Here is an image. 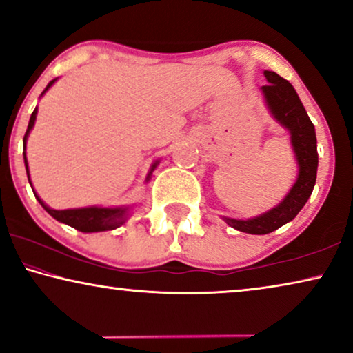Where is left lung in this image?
Wrapping results in <instances>:
<instances>
[{"label": "left lung", "instance_id": "1", "mask_svg": "<svg viewBox=\"0 0 353 353\" xmlns=\"http://www.w3.org/2000/svg\"><path fill=\"white\" fill-rule=\"evenodd\" d=\"M263 75L268 81V85L262 86L265 105L274 122L288 130L299 172L297 180L288 194L270 210L245 220L221 216L231 228L249 234H268L296 219L312 196L318 168L315 127L296 90L288 80L272 70H265Z\"/></svg>", "mask_w": 353, "mask_h": 353}]
</instances>
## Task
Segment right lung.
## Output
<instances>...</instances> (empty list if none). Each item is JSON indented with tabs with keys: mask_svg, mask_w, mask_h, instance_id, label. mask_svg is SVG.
<instances>
[{
	"mask_svg": "<svg viewBox=\"0 0 353 353\" xmlns=\"http://www.w3.org/2000/svg\"><path fill=\"white\" fill-rule=\"evenodd\" d=\"M54 80H51L50 83L46 85V88L43 90L41 96L46 93L48 90L54 85ZM40 96V98H41ZM37 114H38V108H35L30 120H28V127L26 132V137H23V163H26V170H27V176H28V183L32 186V180H30V172H28V162H27V154H26V144L28 139V134H30L33 125H35L37 120ZM159 165V161H156L149 168V173L146 176V181L151 180L152 172L156 170V167ZM33 190V188H32ZM33 194H35L37 201L40 202L43 209H45L48 214H50L52 219H56L61 223H65L72 226V228L81 231V233H99V231H109V230H115L119 226H122L125 221L128 220L130 212H132L133 207L132 205H122V207H101V205H90V207H80V209H64V210H56L51 209L50 205H46L45 202L40 199V196L37 194V191L33 190Z\"/></svg>",
	"mask_w": 353,
	"mask_h": 353,
	"instance_id": "add662e5",
	"label": "right lung"
}]
</instances>
